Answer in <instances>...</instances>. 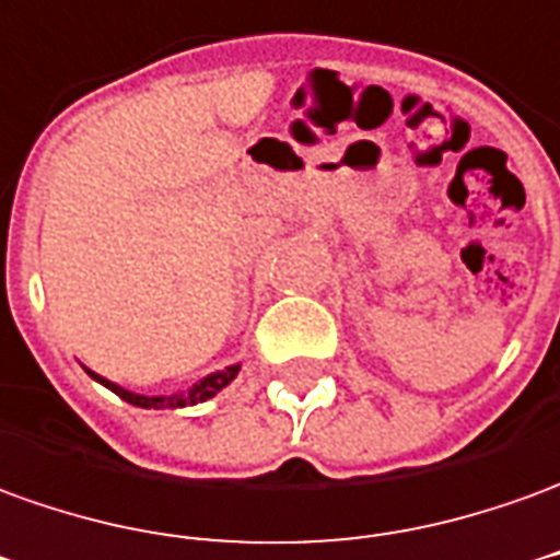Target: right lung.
I'll list each match as a JSON object with an SVG mask.
<instances>
[{"label":"right lung","instance_id":"add662e5","mask_svg":"<svg viewBox=\"0 0 560 560\" xmlns=\"http://www.w3.org/2000/svg\"><path fill=\"white\" fill-rule=\"evenodd\" d=\"M242 363H233V366H224V370H218V373H209L206 378H199L197 385H190L187 390H178V394H170V397H144V394H132V390L120 388L115 382H108L103 375H96L93 370H88L100 385H105L108 390H115L120 400L132 402V406H139V409H182V406H197V402H206L209 397H214L218 390L226 388L236 375H240Z\"/></svg>","mask_w":560,"mask_h":560}]
</instances>
